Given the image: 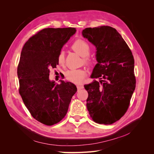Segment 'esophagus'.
<instances>
[{"instance_id": "obj_1", "label": "esophagus", "mask_w": 154, "mask_h": 154, "mask_svg": "<svg viewBox=\"0 0 154 154\" xmlns=\"http://www.w3.org/2000/svg\"><path fill=\"white\" fill-rule=\"evenodd\" d=\"M77 90H80V89H82V88H84V86L82 85H77Z\"/></svg>"}]
</instances>
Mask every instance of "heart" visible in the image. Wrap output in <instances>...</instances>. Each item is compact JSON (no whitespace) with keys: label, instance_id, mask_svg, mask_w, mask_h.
I'll list each match as a JSON object with an SVG mask.
<instances>
[{"label":"heart","instance_id":"1","mask_svg":"<svg viewBox=\"0 0 154 154\" xmlns=\"http://www.w3.org/2000/svg\"><path fill=\"white\" fill-rule=\"evenodd\" d=\"M72 48L76 53L83 57L84 62L87 65H91L92 61L90 58L87 57L90 53L91 48L88 44L84 40L79 38L73 43ZM58 62L60 65H63L65 63V55L63 51H60L58 55ZM85 76V72L82 69H74L67 70L66 73V77L69 81L74 84H80Z\"/></svg>","mask_w":154,"mask_h":154}]
</instances>
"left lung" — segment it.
Wrapping results in <instances>:
<instances>
[{"label":"left lung","mask_w":154,"mask_h":154,"mask_svg":"<svg viewBox=\"0 0 154 154\" xmlns=\"http://www.w3.org/2000/svg\"><path fill=\"white\" fill-rule=\"evenodd\" d=\"M82 35L96 47L94 80L85 85L87 108L92 120L100 124L117 122L127 112L135 88L132 51L117 30L110 26L86 28Z\"/></svg>","instance_id":"8db88e82"}]
</instances>
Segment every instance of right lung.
<instances>
[{
	"label": "right lung",
	"mask_w": 154,
	"mask_h": 154,
	"mask_svg": "<svg viewBox=\"0 0 154 154\" xmlns=\"http://www.w3.org/2000/svg\"><path fill=\"white\" fill-rule=\"evenodd\" d=\"M76 32L75 28H46L24 44L17 67L19 92L31 116L46 125L57 124L66 116L76 86L49 80V69L55 68L63 45Z\"/></svg>",
	"instance_id": "right-lung-1"
}]
</instances>
